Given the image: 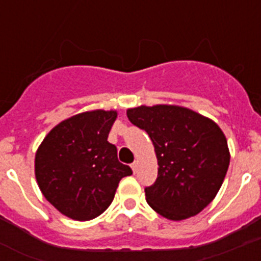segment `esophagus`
<instances>
[{"label": "esophagus", "instance_id": "1", "mask_svg": "<svg viewBox=\"0 0 261 261\" xmlns=\"http://www.w3.org/2000/svg\"><path fill=\"white\" fill-rule=\"evenodd\" d=\"M131 169H133L134 173H137V171H138V161H134V163L131 164Z\"/></svg>", "mask_w": 261, "mask_h": 261}]
</instances>
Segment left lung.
Masks as SVG:
<instances>
[{"label":"left lung","mask_w":261,"mask_h":261,"mask_svg":"<svg viewBox=\"0 0 261 261\" xmlns=\"http://www.w3.org/2000/svg\"><path fill=\"white\" fill-rule=\"evenodd\" d=\"M134 126L149 134L159 163L149 206L171 221H182L213 202L226 176L230 151L221 127L180 106L157 104L127 110Z\"/></svg>","instance_id":"obj_1"}]
</instances>
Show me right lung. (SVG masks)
<instances>
[{"label":"right lung","mask_w":261,"mask_h":261,"mask_svg":"<svg viewBox=\"0 0 261 261\" xmlns=\"http://www.w3.org/2000/svg\"><path fill=\"white\" fill-rule=\"evenodd\" d=\"M118 112L93 110L58 123L39 145L35 177L44 198L67 218L90 221L110 207L119 181L133 174L119 163L108 134Z\"/></svg>","instance_id":"right-lung-1"}]
</instances>
